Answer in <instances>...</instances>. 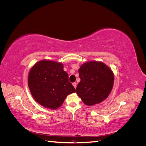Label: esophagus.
I'll use <instances>...</instances> for the list:
<instances>
[{"instance_id": "1", "label": "esophagus", "mask_w": 146, "mask_h": 146, "mask_svg": "<svg viewBox=\"0 0 146 146\" xmlns=\"http://www.w3.org/2000/svg\"><path fill=\"white\" fill-rule=\"evenodd\" d=\"M72 85L74 86V87L75 88H76V87H77V83H76V82H74V83H72Z\"/></svg>"}]
</instances>
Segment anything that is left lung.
<instances>
[{
  "label": "left lung",
  "instance_id": "8db88e82",
  "mask_svg": "<svg viewBox=\"0 0 146 146\" xmlns=\"http://www.w3.org/2000/svg\"><path fill=\"white\" fill-rule=\"evenodd\" d=\"M80 82L76 88L77 95L86 105H94L108 98L113 86L114 74L100 61H88L78 70Z\"/></svg>",
  "mask_w": 146,
  "mask_h": 146
}]
</instances>
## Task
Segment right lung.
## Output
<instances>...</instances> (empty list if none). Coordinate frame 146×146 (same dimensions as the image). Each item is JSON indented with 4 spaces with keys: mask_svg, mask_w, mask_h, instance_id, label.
Listing matches in <instances>:
<instances>
[{
    "mask_svg": "<svg viewBox=\"0 0 146 146\" xmlns=\"http://www.w3.org/2000/svg\"><path fill=\"white\" fill-rule=\"evenodd\" d=\"M63 68L61 63L41 60L30 70L28 85L30 92L34 99L44 107L58 108L68 94L76 92Z\"/></svg>",
    "mask_w": 146,
    "mask_h": 146,
    "instance_id": "add662e5",
    "label": "right lung"
}]
</instances>
